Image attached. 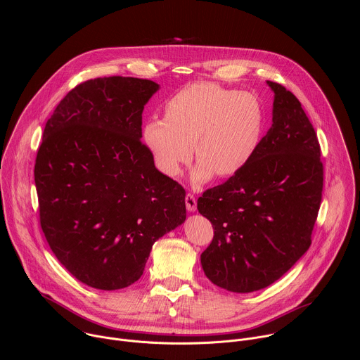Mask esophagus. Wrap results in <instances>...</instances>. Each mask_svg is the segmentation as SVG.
<instances>
[{
  "instance_id": "esophagus-1",
  "label": "esophagus",
  "mask_w": 360,
  "mask_h": 360,
  "mask_svg": "<svg viewBox=\"0 0 360 360\" xmlns=\"http://www.w3.org/2000/svg\"><path fill=\"white\" fill-rule=\"evenodd\" d=\"M185 205H186V210L189 212H195L196 211V199H195V196L192 193H188L185 196Z\"/></svg>"
}]
</instances>
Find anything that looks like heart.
<instances>
[{
	"instance_id": "b5f03b06",
	"label": "heart",
	"mask_w": 360,
	"mask_h": 360,
	"mask_svg": "<svg viewBox=\"0 0 360 360\" xmlns=\"http://www.w3.org/2000/svg\"><path fill=\"white\" fill-rule=\"evenodd\" d=\"M164 114L165 120L146 121L143 143L168 176L181 174L193 146L199 161L192 174L196 184L214 174H238L258 150L264 134L265 114L258 96L211 82L181 88L167 101Z\"/></svg>"
}]
</instances>
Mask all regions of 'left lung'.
<instances>
[{
    "label": "left lung",
    "mask_w": 360,
    "mask_h": 360,
    "mask_svg": "<svg viewBox=\"0 0 360 360\" xmlns=\"http://www.w3.org/2000/svg\"><path fill=\"white\" fill-rule=\"evenodd\" d=\"M274 91L272 127L243 169L205 191L198 211L214 228L200 255L207 278L229 292L264 289L283 276L311 246L323 165L316 132L299 99Z\"/></svg>",
    "instance_id": "8db88e82"
}]
</instances>
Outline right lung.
Instances as JSON below:
<instances>
[{
	"label": "right lung",
	"instance_id": "right-lung-1",
	"mask_svg": "<svg viewBox=\"0 0 360 360\" xmlns=\"http://www.w3.org/2000/svg\"><path fill=\"white\" fill-rule=\"evenodd\" d=\"M158 89L132 77L89 79L45 124L34 168L41 228L61 265L95 289L136 282L152 245L186 219L185 189L141 142Z\"/></svg>",
	"mask_w": 360,
	"mask_h": 360
}]
</instances>
